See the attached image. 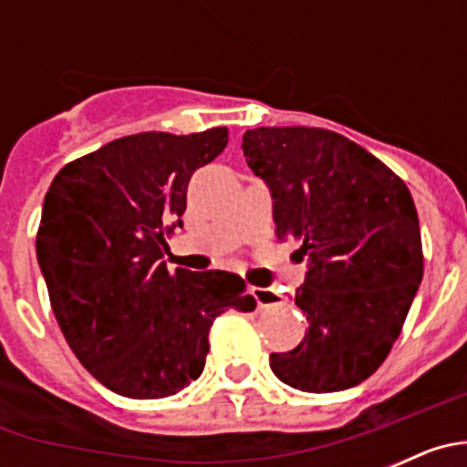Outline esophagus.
Wrapping results in <instances>:
<instances>
[{
  "mask_svg": "<svg viewBox=\"0 0 467 467\" xmlns=\"http://www.w3.org/2000/svg\"><path fill=\"white\" fill-rule=\"evenodd\" d=\"M253 296L257 301V308H269L275 306L280 301V295L275 290H269V287H253Z\"/></svg>",
  "mask_w": 467,
  "mask_h": 467,
  "instance_id": "34e87169",
  "label": "esophagus"
}]
</instances>
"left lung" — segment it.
<instances>
[{
    "instance_id": "8db88e82",
    "label": "left lung",
    "mask_w": 467,
    "mask_h": 467,
    "mask_svg": "<svg viewBox=\"0 0 467 467\" xmlns=\"http://www.w3.org/2000/svg\"><path fill=\"white\" fill-rule=\"evenodd\" d=\"M243 154L269 184L280 241H299L308 274L295 304L308 329L271 369L304 393L372 377L402 332L423 278L419 214L386 163L327 128H254Z\"/></svg>"
}]
</instances>
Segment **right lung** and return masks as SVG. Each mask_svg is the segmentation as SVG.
Here are the masks:
<instances>
[{"label":"right lung","instance_id":"add662e5","mask_svg":"<svg viewBox=\"0 0 467 467\" xmlns=\"http://www.w3.org/2000/svg\"><path fill=\"white\" fill-rule=\"evenodd\" d=\"M229 142L203 133H138L69 161L44 198L36 259L69 348L102 386L133 400L180 393L201 377L214 317L254 311L229 271H168L193 172Z\"/></svg>","mask_w":467,"mask_h":467}]
</instances>
